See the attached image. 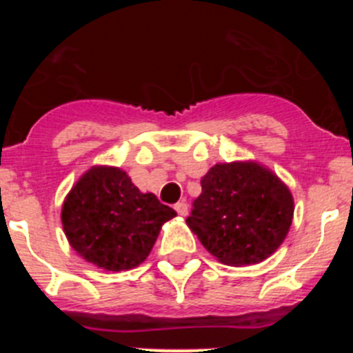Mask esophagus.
I'll list each match as a JSON object with an SVG mask.
<instances>
[{"label": "esophagus", "instance_id": "esophagus-1", "mask_svg": "<svg viewBox=\"0 0 353 353\" xmlns=\"http://www.w3.org/2000/svg\"><path fill=\"white\" fill-rule=\"evenodd\" d=\"M174 210L179 212L180 215H187L189 214V205H187L185 201H179V203L174 205Z\"/></svg>", "mask_w": 353, "mask_h": 353}]
</instances>
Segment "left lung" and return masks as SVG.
Instances as JSON below:
<instances>
[{"label":"left lung","mask_w":353,"mask_h":353,"mask_svg":"<svg viewBox=\"0 0 353 353\" xmlns=\"http://www.w3.org/2000/svg\"><path fill=\"white\" fill-rule=\"evenodd\" d=\"M293 217L288 187L256 162L217 164L201 179L187 224L226 265L263 261L285 240Z\"/></svg>","instance_id":"left-lung-1"}]
</instances>
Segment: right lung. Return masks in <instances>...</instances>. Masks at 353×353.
I'll use <instances>...</instances> for the list:
<instances>
[{
	"instance_id": "right-lung-1",
	"label": "right lung",
	"mask_w": 353,
	"mask_h": 353,
	"mask_svg": "<svg viewBox=\"0 0 353 353\" xmlns=\"http://www.w3.org/2000/svg\"><path fill=\"white\" fill-rule=\"evenodd\" d=\"M176 212L143 194L118 168H93L72 187L61 210L65 235L81 256L105 270L138 267L161 224Z\"/></svg>"
}]
</instances>
